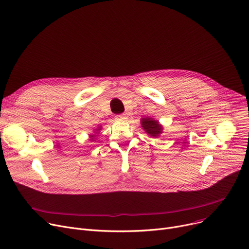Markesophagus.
<instances>
[{"label":"esophagus","instance_id":"34e87169","mask_svg":"<svg viewBox=\"0 0 249 249\" xmlns=\"http://www.w3.org/2000/svg\"><path fill=\"white\" fill-rule=\"evenodd\" d=\"M115 119L118 120V121H123V120L126 119V116L124 114H118V115L115 116Z\"/></svg>","mask_w":249,"mask_h":249}]
</instances>
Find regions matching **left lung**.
<instances>
[{"instance_id": "1", "label": "left lung", "mask_w": 249, "mask_h": 249, "mask_svg": "<svg viewBox=\"0 0 249 249\" xmlns=\"http://www.w3.org/2000/svg\"><path fill=\"white\" fill-rule=\"evenodd\" d=\"M141 125L147 133L153 137H157L162 131V127L159 123L151 118H142Z\"/></svg>"}]
</instances>
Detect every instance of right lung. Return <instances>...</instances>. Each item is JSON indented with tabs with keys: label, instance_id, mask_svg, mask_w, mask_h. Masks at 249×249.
<instances>
[{
	"label": "right lung",
	"instance_id": "add662e5",
	"mask_svg": "<svg viewBox=\"0 0 249 249\" xmlns=\"http://www.w3.org/2000/svg\"><path fill=\"white\" fill-rule=\"evenodd\" d=\"M98 130H100V127H99V128H98ZM92 137H93V136H92ZM92 140H93V138H92Z\"/></svg>",
	"mask_w": 249,
	"mask_h": 249
}]
</instances>
